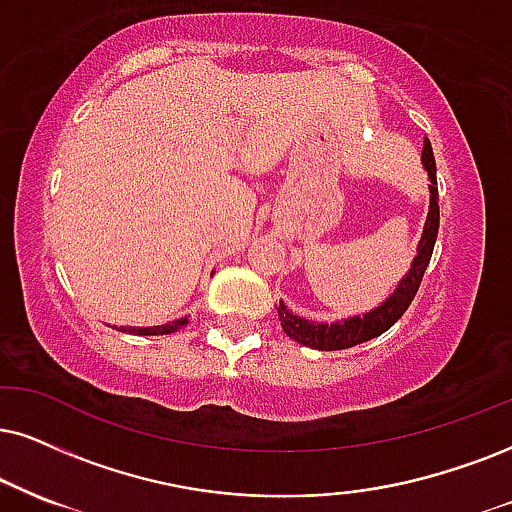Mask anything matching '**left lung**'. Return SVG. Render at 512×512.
Returning a JSON list of instances; mask_svg holds the SVG:
<instances>
[{
	"label": "left lung",
	"instance_id": "left-lung-1",
	"mask_svg": "<svg viewBox=\"0 0 512 512\" xmlns=\"http://www.w3.org/2000/svg\"><path fill=\"white\" fill-rule=\"evenodd\" d=\"M422 163H425L427 173H430V213H427V223H425V232H422V239L418 244V256H415L413 266H410L408 275L403 277L396 287V292L384 301L382 306H377L375 311L365 313L363 318L356 315V318L344 320V323H332V325H323V323H308V320L299 318V315L289 313L285 304L277 306V315H280V325L289 339L294 342L311 346V349L318 351H339V349H349V346L363 344L368 339L377 337V334L387 332L396 320L406 313V308L410 306V301L415 299L418 294L422 275H425L427 266H430V258L434 251V242H437V232H439V189H437V163H434V154L430 142L425 144L422 149Z\"/></svg>",
	"mask_w": 512,
	"mask_h": 512
}]
</instances>
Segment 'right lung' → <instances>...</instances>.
I'll list each match as a JSON object with an SVG mask.
<instances>
[{
  "label": "right lung",
  "mask_w": 512,
  "mask_h": 512,
  "mask_svg": "<svg viewBox=\"0 0 512 512\" xmlns=\"http://www.w3.org/2000/svg\"><path fill=\"white\" fill-rule=\"evenodd\" d=\"M182 325H187V318L173 320V323H166V325H156V327H125L123 332H130V334H170V332L180 330Z\"/></svg>",
  "instance_id": "obj_1"
}]
</instances>
